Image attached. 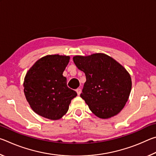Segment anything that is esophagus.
Segmentation results:
<instances>
[{
    "mask_svg": "<svg viewBox=\"0 0 156 156\" xmlns=\"http://www.w3.org/2000/svg\"><path fill=\"white\" fill-rule=\"evenodd\" d=\"M76 92H77V94L79 96V95L81 94V89L80 88H78L77 89H76Z\"/></svg>",
    "mask_w": 156,
    "mask_h": 156,
    "instance_id": "obj_1",
    "label": "esophagus"
}]
</instances>
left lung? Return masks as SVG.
<instances>
[{"label": "left lung", "instance_id": "left-lung-1", "mask_svg": "<svg viewBox=\"0 0 156 156\" xmlns=\"http://www.w3.org/2000/svg\"><path fill=\"white\" fill-rule=\"evenodd\" d=\"M76 67L85 73L80 97L98 118H109L125 107L131 90V79L122 65L105 54L73 58Z\"/></svg>", "mask_w": 156, "mask_h": 156}]
</instances>
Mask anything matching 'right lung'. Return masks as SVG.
Masks as SVG:
<instances>
[{"mask_svg":"<svg viewBox=\"0 0 156 156\" xmlns=\"http://www.w3.org/2000/svg\"><path fill=\"white\" fill-rule=\"evenodd\" d=\"M69 56L48 55L38 60L26 74L24 93L31 109L50 120L61 118L77 93L67 85L62 76Z\"/></svg>","mask_w":156,"mask_h":156,"instance_id":"add662e5","label":"right lung"}]
</instances>
